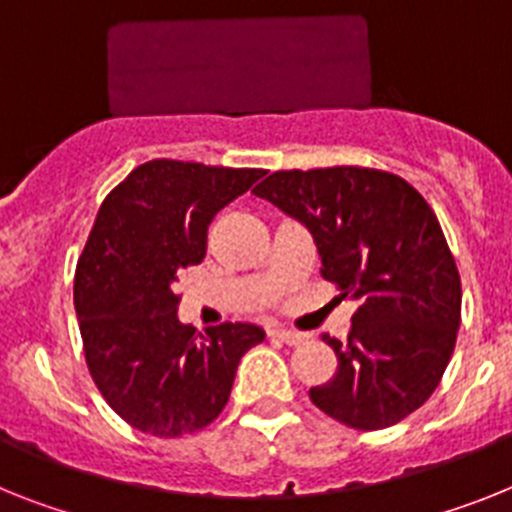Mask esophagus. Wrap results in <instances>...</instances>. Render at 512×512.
Listing matches in <instances>:
<instances>
[{
    "mask_svg": "<svg viewBox=\"0 0 512 512\" xmlns=\"http://www.w3.org/2000/svg\"><path fill=\"white\" fill-rule=\"evenodd\" d=\"M270 336L278 338V341H283V343H286V346H299V343H304L302 333H294V330H286V328L270 330Z\"/></svg>",
    "mask_w": 512,
    "mask_h": 512,
    "instance_id": "esophagus-1",
    "label": "esophagus"
}]
</instances>
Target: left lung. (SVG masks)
I'll return each instance as SVG.
<instances>
[{"label":"left lung","instance_id":"obj_1","mask_svg":"<svg viewBox=\"0 0 512 512\" xmlns=\"http://www.w3.org/2000/svg\"><path fill=\"white\" fill-rule=\"evenodd\" d=\"M252 192L307 226L320 276L359 302L346 343L322 336L338 369L312 403L364 432L414 414L461 325V276L435 210L398 174L364 166L276 171Z\"/></svg>","mask_w":512,"mask_h":512}]
</instances>
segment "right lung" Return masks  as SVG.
Here are the masks:
<instances>
[{"label": "right lung", "mask_w": 512, "mask_h": 512, "mask_svg": "<svg viewBox=\"0 0 512 512\" xmlns=\"http://www.w3.org/2000/svg\"><path fill=\"white\" fill-rule=\"evenodd\" d=\"M263 169L156 158L106 195L75 270V312L96 388L130 427L184 437L223 411L252 322L182 325L176 281L203 263L208 226Z\"/></svg>", "instance_id": "add662e5"}]
</instances>
